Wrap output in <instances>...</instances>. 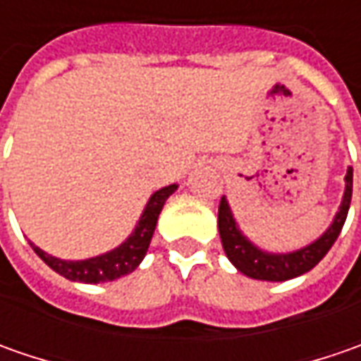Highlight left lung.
<instances>
[{
	"label": "left lung",
	"mask_w": 361,
	"mask_h": 361,
	"mask_svg": "<svg viewBox=\"0 0 361 361\" xmlns=\"http://www.w3.org/2000/svg\"><path fill=\"white\" fill-rule=\"evenodd\" d=\"M352 185H354V169L350 166L345 174L343 199H341L340 211L334 216V223L319 239L291 253H269L249 241L231 213L229 202L223 197L219 202V235L229 261L243 275L261 281H287L312 271L327 255V251L331 249V245L341 233L352 202Z\"/></svg>",
	"instance_id": "obj_1"
}]
</instances>
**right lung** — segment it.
Instances as JSON below:
<instances>
[{"label": "right lung", "instance_id": "obj_1", "mask_svg": "<svg viewBox=\"0 0 361 361\" xmlns=\"http://www.w3.org/2000/svg\"><path fill=\"white\" fill-rule=\"evenodd\" d=\"M178 185H169V187L157 190L148 202H146L145 211L138 219L136 227L130 233V237L126 241L118 245L116 249L108 251L104 255L90 257V259H82V261H66L58 257L48 255L46 251H42L37 245L30 243L35 255L39 257L49 269L60 273L62 277L70 281H80V283H104V281H114L118 277H124L136 269L142 259H145L150 239L154 235V227L159 221L160 211L164 207L166 199L173 195Z\"/></svg>", "mask_w": 361, "mask_h": 361}]
</instances>
